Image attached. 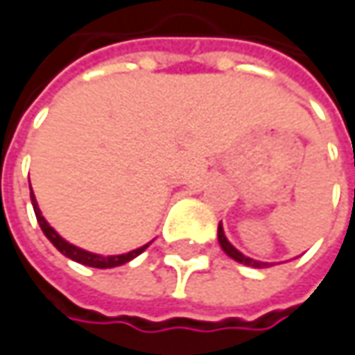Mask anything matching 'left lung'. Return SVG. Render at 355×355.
<instances>
[{
    "instance_id": "8db88e82",
    "label": "left lung",
    "mask_w": 355,
    "mask_h": 355,
    "mask_svg": "<svg viewBox=\"0 0 355 355\" xmlns=\"http://www.w3.org/2000/svg\"><path fill=\"white\" fill-rule=\"evenodd\" d=\"M218 242H220L222 250H224L230 259H234L236 263H242V265H246V266H252V268H265V266H268V263H261V261H254V259H250V257H244L239 248H234V246L230 244V241L226 239V234H224L222 222L218 224Z\"/></svg>"
}]
</instances>
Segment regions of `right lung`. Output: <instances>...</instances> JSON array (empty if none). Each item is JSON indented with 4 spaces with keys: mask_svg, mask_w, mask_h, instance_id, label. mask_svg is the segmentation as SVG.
Segmentation results:
<instances>
[{
    "mask_svg": "<svg viewBox=\"0 0 355 355\" xmlns=\"http://www.w3.org/2000/svg\"><path fill=\"white\" fill-rule=\"evenodd\" d=\"M30 198H32V206H34V212H36V218H38L40 228H42V232L46 234V239L52 242V244L62 252L64 257H68L70 261H76V263H80V265L94 266V268H113V266H121L125 265V263H129V261H133L135 257H139L141 252L151 244V242H147V244H143V246L131 250V252H125V254H111V257H103V254H96V252H89V250H85V248H78V246L70 244L68 241H64L62 236H60V234L46 222V218L42 216L34 191L30 193Z\"/></svg>",
    "mask_w": 355,
    "mask_h": 355,
    "instance_id": "1",
    "label": "right lung"
}]
</instances>
